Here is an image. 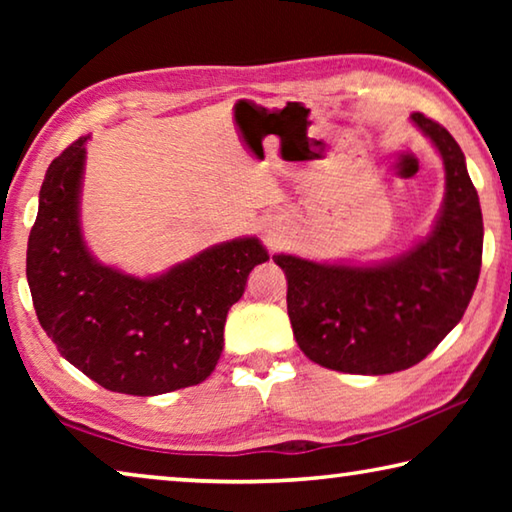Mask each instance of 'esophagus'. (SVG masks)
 <instances>
[{
	"mask_svg": "<svg viewBox=\"0 0 512 512\" xmlns=\"http://www.w3.org/2000/svg\"><path fill=\"white\" fill-rule=\"evenodd\" d=\"M266 235H268V237H271V230H268V228H266Z\"/></svg>",
	"mask_w": 512,
	"mask_h": 512,
	"instance_id": "esophagus-1",
	"label": "esophagus"
}]
</instances>
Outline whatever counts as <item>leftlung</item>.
Returning <instances> with one entry per match:
<instances>
[{
	"label": "left lung",
	"instance_id": "obj_1",
	"mask_svg": "<svg viewBox=\"0 0 512 512\" xmlns=\"http://www.w3.org/2000/svg\"><path fill=\"white\" fill-rule=\"evenodd\" d=\"M411 121L443 158L445 198L427 237L377 264L273 255L287 275V311L300 350L350 375H391L420 363L463 318L479 282L483 216L465 155L436 121Z\"/></svg>",
	"mask_w": 512,
	"mask_h": 512
}]
</instances>
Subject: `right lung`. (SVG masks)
<instances>
[{
    "instance_id": "right-lung-1",
    "label": "right lung",
    "mask_w": 512,
    "mask_h": 512,
    "mask_svg": "<svg viewBox=\"0 0 512 512\" xmlns=\"http://www.w3.org/2000/svg\"><path fill=\"white\" fill-rule=\"evenodd\" d=\"M49 164L27 248V280L58 352L112 393L162 395L212 375L230 307L268 259L257 237L223 241L169 271L137 277L101 264L81 230L85 144Z\"/></svg>"
}]
</instances>
